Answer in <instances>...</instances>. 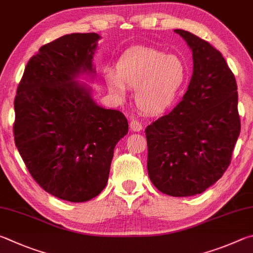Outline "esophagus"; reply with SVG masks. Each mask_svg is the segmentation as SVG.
<instances>
[{"instance_id":"obj_1","label":"esophagus","mask_w":253,"mask_h":253,"mask_svg":"<svg viewBox=\"0 0 253 253\" xmlns=\"http://www.w3.org/2000/svg\"><path fill=\"white\" fill-rule=\"evenodd\" d=\"M142 127H143L142 123H141L140 121H138V120H135V119L131 120V122H130V129H131V131L139 132V131L142 130Z\"/></svg>"}]
</instances>
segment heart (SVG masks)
<instances>
[{
  "label": "heart",
  "instance_id": "obj_1",
  "mask_svg": "<svg viewBox=\"0 0 253 253\" xmlns=\"http://www.w3.org/2000/svg\"><path fill=\"white\" fill-rule=\"evenodd\" d=\"M117 72L105 75L110 91L120 99L127 87H135V103L150 114L165 112L173 105L187 82L188 70L179 56L150 46L126 50L117 62Z\"/></svg>",
  "mask_w": 253,
  "mask_h": 253
}]
</instances>
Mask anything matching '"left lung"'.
<instances>
[{
    "label": "left lung",
    "mask_w": 253,
    "mask_h": 253,
    "mask_svg": "<svg viewBox=\"0 0 253 253\" xmlns=\"http://www.w3.org/2000/svg\"><path fill=\"white\" fill-rule=\"evenodd\" d=\"M174 32L192 50L193 74L182 101L145 129L148 173L162 193L190 197L223 175L241 124L236 78L222 54L188 31Z\"/></svg>",
    "instance_id": "obj_1"
}]
</instances>
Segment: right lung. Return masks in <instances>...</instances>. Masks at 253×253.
<instances>
[{
	"label": "right lung",
	"mask_w": 253,
	"mask_h": 253,
	"mask_svg": "<svg viewBox=\"0 0 253 253\" xmlns=\"http://www.w3.org/2000/svg\"><path fill=\"white\" fill-rule=\"evenodd\" d=\"M99 40L96 33H72L40 47L14 100V141L30 174L71 202L91 200L105 188L115 145L129 129L122 112L101 108L75 81L95 73Z\"/></svg>",
	"instance_id": "obj_1"
}]
</instances>
